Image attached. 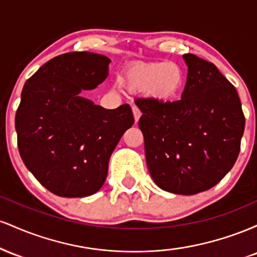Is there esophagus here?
Returning <instances> with one entry per match:
<instances>
[{"instance_id": "obj_1", "label": "esophagus", "mask_w": 257, "mask_h": 257, "mask_svg": "<svg viewBox=\"0 0 257 257\" xmlns=\"http://www.w3.org/2000/svg\"><path fill=\"white\" fill-rule=\"evenodd\" d=\"M133 114H134L135 123H138V120H139V118H140V116H141V112L137 107V106H133Z\"/></svg>"}]
</instances>
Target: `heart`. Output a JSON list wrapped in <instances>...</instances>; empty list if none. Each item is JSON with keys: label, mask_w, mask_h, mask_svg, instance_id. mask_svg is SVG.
<instances>
[{"label": "heart", "mask_w": 257, "mask_h": 257, "mask_svg": "<svg viewBox=\"0 0 257 257\" xmlns=\"http://www.w3.org/2000/svg\"><path fill=\"white\" fill-rule=\"evenodd\" d=\"M185 82V73L174 61L144 63L129 67L119 76V83L133 93H144L156 100L176 96Z\"/></svg>", "instance_id": "b5f03b06"}]
</instances>
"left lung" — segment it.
Segmentation results:
<instances>
[{
	"label": "left lung",
	"instance_id": "obj_1",
	"mask_svg": "<svg viewBox=\"0 0 257 257\" xmlns=\"http://www.w3.org/2000/svg\"><path fill=\"white\" fill-rule=\"evenodd\" d=\"M181 99L138 98L149 172L158 187L196 194L225 178L237 161L245 117L234 85L210 61L185 54Z\"/></svg>",
	"mask_w": 257,
	"mask_h": 257
}]
</instances>
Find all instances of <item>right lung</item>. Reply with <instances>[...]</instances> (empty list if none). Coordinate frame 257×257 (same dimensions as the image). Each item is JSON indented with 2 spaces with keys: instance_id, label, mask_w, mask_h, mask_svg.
<instances>
[{
  "instance_id": "right-lung-1",
  "label": "right lung",
  "mask_w": 257,
  "mask_h": 257,
  "mask_svg": "<svg viewBox=\"0 0 257 257\" xmlns=\"http://www.w3.org/2000/svg\"><path fill=\"white\" fill-rule=\"evenodd\" d=\"M110 59L71 52L51 59L28 81L16 113L23 162L52 193L67 198L98 192L119 139L134 124L131 106L106 110L82 96L108 75Z\"/></svg>"
}]
</instances>
